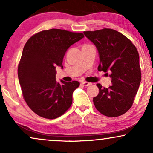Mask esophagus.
<instances>
[{
	"label": "esophagus",
	"instance_id": "esophagus-1",
	"mask_svg": "<svg viewBox=\"0 0 153 153\" xmlns=\"http://www.w3.org/2000/svg\"><path fill=\"white\" fill-rule=\"evenodd\" d=\"M81 84H82L83 85H84V86H88V85H91V83L86 82V81H83V82H81Z\"/></svg>",
	"mask_w": 153,
	"mask_h": 153
}]
</instances>
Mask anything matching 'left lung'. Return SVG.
Returning a JSON list of instances; mask_svg holds the SVG:
<instances>
[{
    "label": "left lung",
    "instance_id": "obj_1",
    "mask_svg": "<svg viewBox=\"0 0 153 153\" xmlns=\"http://www.w3.org/2000/svg\"><path fill=\"white\" fill-rule=\"evenodd\" d=\"M83 33L99 52L98 70L108 71L111 78L112 85L108 88L97 84L100 92L93 97L95 108L106 116H121L131 107L141 83L137 48L124 35L111 28L84 31Z\"/></svg>",
    "mask_w": 153,
    "mask_h": 153
}]
</instances>
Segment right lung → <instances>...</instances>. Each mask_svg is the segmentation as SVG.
Wrapping results in <instances>:
<instances>
[{
  "instance_id": "obj_1",
  "label": "right lung",
  "mask_w": 153,
  "mask_h": 153,
  "mask_svg": "<svg viewBox=\"0 0 153 153\" xmlns=\"http://www.w3.org/2000/svg\"><path fill=\"white\" fill-rule=\"evenodd\" d=\"M83 37L81 33L53 28L37 33L26 42L18 65V77L25 101L38 116L55 119L72 105V93L80 83L57 82L56 68L62 69L67 50Z\"/></svg>"
}]
</instances>
